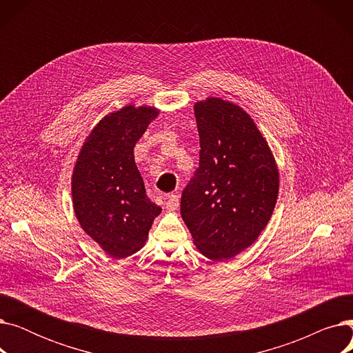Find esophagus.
<instances>
[{
	"instance_id": "1",
	"label": "esophagus",
	"mask_w": 353,
	"mask_h": 353,
	"mask_svg": "<svg viewBox=\"0 0 353 353\" xmlns=\"http://www.w3.org/2000/svg\"><path fill=\"white\" fill-rule=\"evenodd\" d=\"M165 206H167V209H169V210H177V208H179V196L177 194H169V196H167Z\"/></svg>"
}]
</instances>
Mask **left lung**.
<instances>
[{"label":"left lung","mask_w":353,"mask_h":353,"mask_svg":"<svg viewBox=\"0 0 353 353\" xmlns=\"http://www.w3.org/2000/svg\"><path fill=\"white\" fill-rule=\"evenodd\" d=\"M200 160L181 194L180 213L197 249L212 261L249 248L273 213L279 174L250 116L208 99L194 105Z\"/></svg>","instance_id":"8db88e82"}]
</instances>
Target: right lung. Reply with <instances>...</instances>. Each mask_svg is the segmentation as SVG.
<instances>
[{
    "label": "right lung",
    "instance_id": "1",
    "mask_svg": "<svg viewBox=\"0 0 353 353\" xmlns=\"http://www.w3.org/2000/svg\"><path fill=\"white\" fill-rule=\"evenodd\" d=\"M159 111L127 105L105 116L84 143L72 174L74 212L83 230L116 259L136 253L161 208L148 200L134 145Z\"/></svg>",
    "mask_w": 353,
    "mask_h": 353
}]
</instances>
